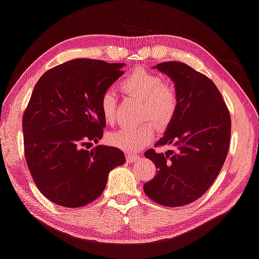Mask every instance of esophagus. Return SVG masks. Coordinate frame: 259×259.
I'll return each instance as SVG.
<instances>
[{"label":"esophagus","instance_id":"34e87169","mask_svg":"<svg viewBox=\"0 0 259 259\" xmlns=\"http://www.w3.org/2000/svg\"><path fill=\"white\" fill-rule=\"evenodd\" d=\"M140 159V156L139 155H133V154H127L126 155V160L128 163H134L137 162V160Z\"/></svg>","mask_w":259,"mask_h":259}]
</instances>
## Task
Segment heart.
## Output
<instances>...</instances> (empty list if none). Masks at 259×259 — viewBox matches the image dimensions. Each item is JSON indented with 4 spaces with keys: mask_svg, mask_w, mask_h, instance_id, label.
Returning a JSON list of instances; mask_svg holds the SVG:
<instances>
[{
    "mask_svg": "<svg viewBox=\"0 0 259 259\" xmlns=\"http://www.w3.org/2000/svg\"><path fill=\"white\" fill-rule=\"evenodd\" d=\"M119 86L127 96L142 101L141 119L149 120L109 133L107 141L109 145L127 152H135L154 139L155 124L159 130H164L173 121L178 111L179 97L173 84L163 81L160 75L146 69H135L121 80ZM100 111L108 124L116 120L117 97L112 91L102 93Z\"/></svg>",
    "mask_w": 259,
    "mask_h": 259,
    "instance_id": "b5f03b06",
    "label": "heart"
}]
</instances>
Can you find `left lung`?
I'll return each instance as SVG.
<instances>
[{
	"instance_id": "8db88e82",
	"label": "left lung",
	"mask_w": 259,
	"mask_h": 259,
	"mask_svg": "<svg viewBox=\"0 0 259 259\" xmlns=\"http://www.w3.org/2000/svg\"><path fill=\"white\" fill-rule=\"evenodd\" d=\"M155 67L173 80L179 97L175 119L156 146L171 145L176 150L145 152L157 172L143 190L160 205L182 206L200 198L218 177L230 148L231 116L206 75L181 62Z\"/></svg>"
}]
</instances>
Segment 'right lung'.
<instances>
[{"label": "right lung", "mask_w": 259, "mask_h": 259, "mask_svg": "<svg viewBox=\"0 0 259 259\" xmlns=\"http://www.w3.org/2000/svg\"><path fill=\"white\" fill-rule=\"evenodd\" d=\"M124 65L72 59L47 71L34 87L23 116L25 159L37 189L55 204H90L103 193L109 172L125 163L118 148H83L103 135L100 97Z\"/></svg>", "instance_id": "add662e5"}]
</instances>
